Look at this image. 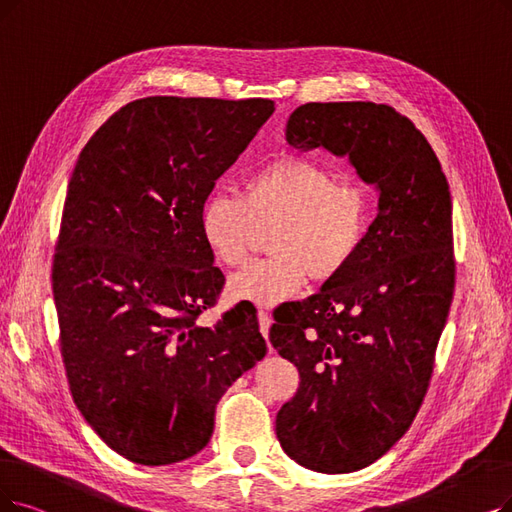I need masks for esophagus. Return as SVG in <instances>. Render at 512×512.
I'll use <instances>...</instances> for the list:
<instances>
[{
	"label": "esophagus",
	"mask_w": 512,
	"mask_h": 512,
	"mask_svg": "<svg viewBox=\"0 0 512 512\" xmlns=\"http://www.w3.org/2000/svg\"><path fill=\"white\" fill-rule=\"evenodd\" d=\"M258 325H260V334L264 338H269V327H271V317L264 309H258Z\"/></svg>",
	"instance_id": "34e87169"
}]
</instances>
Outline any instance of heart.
<instances>
[{
	"label": "heart",
	"mask_w": 512,
	"mask_h": 512,
	"mask_svg": "<svg viewBox=\"0 0 512 512\" xmlns=\"http://www.w3.org/2000/svg\"><path fill=\"white\" fill-rule=\"evenodd\" d=\"M254 227H273L264 248L229 281L237 300L277 304L306 277L332 281L351 267L372 227V199L359 182H338L313 161L281 157L241 182L239 197L216 193L203 203L199 231L212 258L235 269L248 258Z\"/></svg>",
	"instance_id": "heart-1"
}]
</instances>
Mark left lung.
<instances>
[{
    "mask_svg": "<svg viewBox=\"0 0 512 512\" xmlns=\"http://www.w3.org/2000/svg\"><path fill=\"white\" fill-rule=\"evenodd\" d=\"M285 140L349 155L380 193L351 267L271 327L300 374L277 414L283 452L317 473H353L405 435L431 382L456 283L452 197L424 134L388 105L306 102Z\"/></svg>",
    "mask_w": 512,
    "mask_h": 512,
    "instance_id": "obj_1",
    "label": "left lung"
}]
</instances>
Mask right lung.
I'll return each instance as SVG.
<instances>
[{
	"label": "right lung",
	"mask_w": 512,
	"mask_h": 512,
	"mask_svg": "<svg viewBox=\"0 0 512 512\" xmlns=\"http://www.w3.org/2000/svg\"><path fill=\"white\" fill-rule=\"evenodd\" d=\"M273 111L269 98L149 96L79 153L52 262L60 353L77 410L130 462L201 452L216 403L267 353L250 302L197 325L224 288L199 214Z\"/></svg>",
	"instance_id": "right-lung-1"
}]
</instances>
